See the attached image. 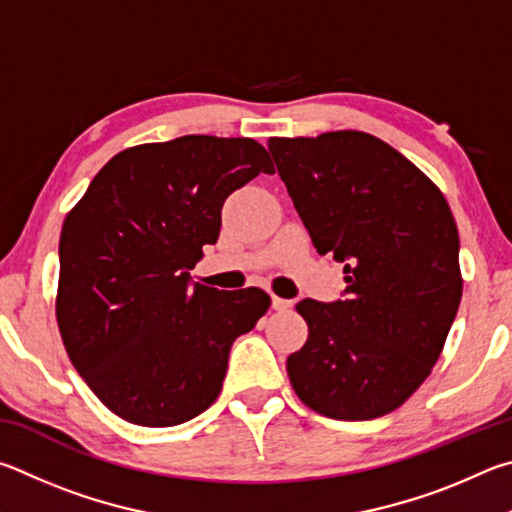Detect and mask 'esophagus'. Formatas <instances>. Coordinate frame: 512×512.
<instances>
[{
  "label": "esophagus",
  "instance_id": "1",
  "mask_svg": "<svg viewBox=\"0 0 512 512\" xmlns=\"http://www.w3.org/2000/svg\"><path fill=\"white\" fill-rule=\"evenodd\" d=\"M272 308L279 310V312H285L292 308V301L290 299H281V297H272Z\"/></svg>",
  "mask_w": 512,
  "mask_h": 512
}]
</instances>
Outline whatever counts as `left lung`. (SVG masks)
<instances>
[{
    "label": "left lung",
    "instance_id": "1",
    "mask_svg": "<svg viewBox=\"0 0 512 512\" xmlns=\"http://www.w3.org/2000/svg\"><path fill=\"white\" fill-rule=\"evenodd\" d=\"M346 299H303L308 339L288 357L303 405L335 420L398 409L432 373L459 310V229L445 195L389 143L357 130L267 141Z\"/></svg>",
    "mask_w": 512,
    "mask_h": 512
}]
</instances>
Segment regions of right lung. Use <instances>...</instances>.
<instances>
[{"label": "right lung", "instance_id": "1", "mask_svg": "<svg viewBox=\"0 0 512 512\" xmlns=\"http://www.w3.org/2000/svg\"><path fill=\"white\" fill-rule=\"evenodd\" d=\"M274 173L254 139L186 134L98 170L60 233L56 319L80 378L128 423L173 427L209 409L229 351L270 294L188 283L220 236L222 204Z\"/></svg>", "mask_w": 512, "mask_h": 512}]
</instances>
